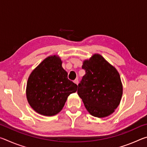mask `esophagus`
Returning <instances> with one entry per match:
<instances>
[{
    "instance_id": "34e87169",
    "label": "esophagus",
    "mask_w": 147,
    "mask_h": 147,
    "mask_svg": "<svg viewBox=\"0 0 147 147\" xmlns=\"http://www.w3.org/2000/svg\"><path fill=\"white\" fill-rule=\"evenodd\" d=\"M74 83L76 84V85H78V79H75V80H74Z\"/></svg>"
}]
</instances>
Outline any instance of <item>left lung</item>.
Listing matches in <instances>:
<instances>
[{
	"instance_id": "obj_1",
	"label": "left lung",
	"mask_w": 147,
	"mask_h": 147,
	"mask_svg": "<svg viewBox=\"0 0 147 147\" xmlns=\"http://www.w3.org/2000/svg\"><path fill=\"white\" fill-rule=\"evenodd\" d=\"M86 74L78 84V94L91 115L102 118L115 111L123 95V85L117 69L100 54L84 61Z\"/></svg>"
}]
</instances>
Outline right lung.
Listing matches in <instances>:
<instances>
[{"instance_id":"1","label":"right lung","mask_w":147,"mask_h":147,"mask_svg":"<svg viewBox=\"0 0 147 147\" xmlns=\"http://www.w3.org/2000/svg\"><path fill=\"white\" fill-rule=\"evenodd\" d=\"M58 56L47 57L32 72L26 85V98L37 113L56 115L63 108L69 94L78 86L69 80Z\"/></svg>"}]
</instances>
